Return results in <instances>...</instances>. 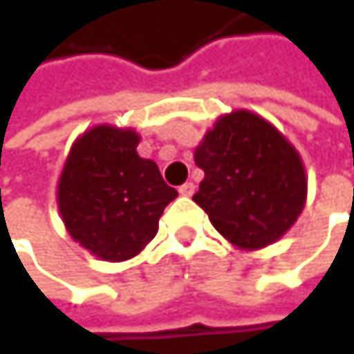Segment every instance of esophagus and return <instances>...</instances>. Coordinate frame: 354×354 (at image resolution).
<instances>
[{"label": "esophagus", "mask_w": 354, "mask_h": 354, "mask_svg": "<svg viewBox=\"0 0 354 354\" xmlns=\"http://www.w3.org/2000/svg\"><path fill=\"white\" fill-rule=\"evenodd\" d=\"M178 192H180L182 196H192V194H194V184H192V182H184V184L178 188Z\"/></svg>", "instance_id": "1"}]
</instances>
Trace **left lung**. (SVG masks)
Listing matches in <instances>:
<instances>
[{
  "label": "left lung",
  "instance_id": "1",
  "mask_svg": "<svg viewBox=\"0 0 354 354\" xmlns=\"http://www.w3.org/2000/svg\"><path fill=\"white\" fill-rule=\"evenodd\" d=\"M194 162L205 178L192 201L234 246L274 244L304 211L308 178L297 149L254 112L217 118Z\"/></svg>",
  "mask_w": 354,
  "mask_h": 354
}]
</instances>
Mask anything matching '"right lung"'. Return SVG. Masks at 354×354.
<instances>
[{
	"mask_svg": "<svg viewBox=\"0 0 354 354\" xmlns=\"http://www.w3.org/2000/svg\"><path fill=\"white\" fill-rule=\"evenodd\" d=\"M133 129L98 124L71 147L57 186V203L69 236L108 262L137 256L178 196L160 168L137 153Z\"/></svg>",
	"mask_w": 354,
	"mask_h": 354,
	"instance_id": "right-lung-1",
	"label": "right lung"
}]
</instances>
